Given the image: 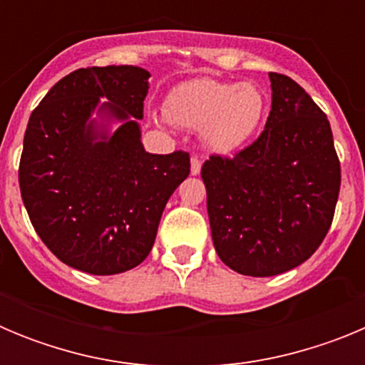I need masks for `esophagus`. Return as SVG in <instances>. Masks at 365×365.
Here are the masks:
<instances>
[{
    "instance_id": "esophagus-1",
    "label": "esophagus",
    "mask_w": 365,
    "mask_h": 365,
    "mask_svg": "<svg viewBox=\"0 0 365 365\" xmlns=\"http://www.w3.org/2000/svg\"><path fill=\"white\" fill-rule=\"evenodd\" d=\"M201 159L192 157V160H190V172H192V175H199L201 173Z\"/></svg>"
}]
</instances>
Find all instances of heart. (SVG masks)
Masks as SVG:
<instances>
[{
	"label": "heart",
	"mask_w": 365,
	"mask_h": 365,
	"mask_svg": "<svg viewBox=\"0 0 365 365\" xmlns=\"http://www.w3.org/2000/svg\"><path fill=\"white\" fill-rule=\"evenodd\" d=\"M267 100L254 83L195 78L175 86L164 100L170 122L201 130L202 143L217 153H230L252 137L265 117Z\"/></svg>",
	"instance_id": "b5f03b06"
}]
</instances>
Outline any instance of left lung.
<instances>
[{
    "label": "left lung",
    "instance_id": "left-lung-1",
    "mask_svg": "<svg viewBox=\"0 0 365 365\" xmlns=\"http://www.w3.org/2000/svg\"><path fill=\"white\" fill-rule=\"evenodd\" d=\"M269 76L265 130L234 157L210 155L201 168L215 252L254 278L287 272L316 252L341 179L325 113L292 78Z\"/></svg>",
    "mask_w": 365,
    "mask_h": 365
}]
</instances>
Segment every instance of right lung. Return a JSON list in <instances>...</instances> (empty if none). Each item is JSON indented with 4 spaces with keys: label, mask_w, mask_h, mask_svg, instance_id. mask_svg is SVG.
I'll list each match as a JSON object with an SVG mask.
<instances>
[{
    "label": "right lung",
    "mask_w": 365,
    "mask_h": 365,
    "mask_svg": "<svg viewBox=\"0 0 365 365\" xmlns=\"http://www.w3.org/2000/svg\"><path fill=\"white\" fill-rule=\"evenodd\" d=\"M148 78L133 66L76 69L29 118L21 199L45 247L82 272L109 276L140 265L168 199L190 173L186 151H144L137 120ZM100 96L108 100L101 110L125 120L111 138L88 120Z\"/></svg>",
    "instance_id": "obj_1"
}]
</instances>
